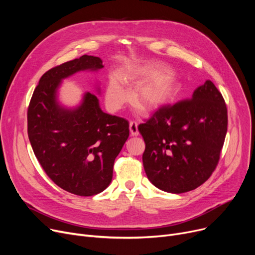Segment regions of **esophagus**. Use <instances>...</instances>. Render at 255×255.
I'll return each instance as SVG.
<instances>
[{
	"mask_svg": "<svg viewBox=\"0 0 255 255\" xmlns=\"http://www.w3.org/2000/svg\"><path fill=\"white\" fill-rule=\"evenodd\" d=\"M129 129H130V133L132 136H137L139 134L138 132V125L135 122H130L129 124Z\"/></svg>",
	"mask_w": 255,
	"mask_h": 255,
	"instance_id": "esophagus-1",
	"label": "esophagus"
}]
</instances>
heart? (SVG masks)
<instances>
[{"instance_id":"heart-1","label":"heart","mask_w":255,"mask_h":255,"mask_svg":"<svg viewBox=\"0 0 255 255\" xmlns=\"http://www.w3.org/2000/svg\"><path fill=\"white\" fill-rule=\"evenodd\" d=\"M159 72L153 67L128 65L120 69L118 78L111 77L105 89V101L112 111H118L130 98L128 88L139 86L133 95L134 103L146 113H154L173 101L181 91V85L171 77H158ZM150 82H149L148 80ZM148 83H146V82ZM121 82L123 83L120 84ZM145 82V84L143 83Z\"/></svg>"}]
</instances>
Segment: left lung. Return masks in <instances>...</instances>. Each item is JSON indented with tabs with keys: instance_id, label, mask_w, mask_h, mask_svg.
Returning a JSON list of instances; mask_svg holds the SVG:
<instances>
[{
	"instance_id": "obj_1",
	"label": "left lung",
	"mask_w": 255,
	"mask_h": 255,
	"mask_svg": "<svg viewBox=\"0 0 255 255\" xmlns=\"http://www.w3.org/2000/svg\"><path fill=\"white\" fill-rule=\"evenodd\" d=\"M138 130L145 142L146 177L162 191L184 193L205 183L215 169L227 131V110L211 80L191 100L165 106Z\"/></svg>"
}]
</instances>
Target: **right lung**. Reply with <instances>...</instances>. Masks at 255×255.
Wrapping results in <instances>:
<instances>
[{
	"instance_id": "1",
	"label": "right lung",
	"mask_w": 255,
	"mask_h": 255,
	"mask_svg": "<svg viewBox=\"0 0 255 255\" xmlns=\"http://www.w3.org/2000/svg\"><path fill=\"white\" fill-rule=\"evenodd\" d=\"M103 68L98 57L84 55L45 72L28 110V134L46 175L62 189L79 196L105 190L112 182L115 159L129 136L126 120L105 114L99 99L85 92L75 106L59 98L63 80L80 71ZM100 95V85H95Z\"/></svg>"
}]
</instances>
